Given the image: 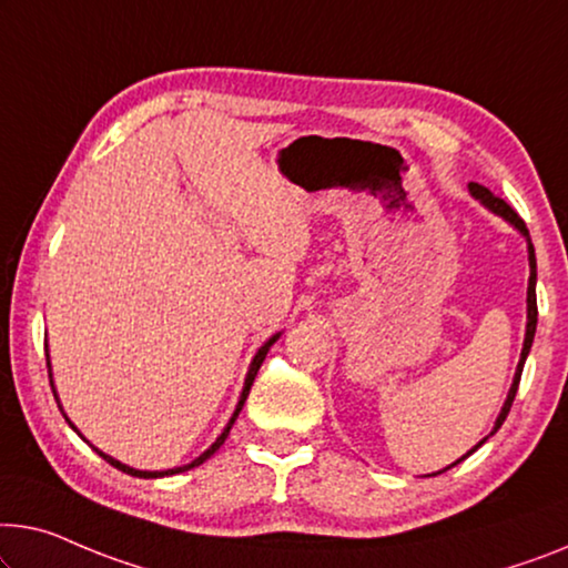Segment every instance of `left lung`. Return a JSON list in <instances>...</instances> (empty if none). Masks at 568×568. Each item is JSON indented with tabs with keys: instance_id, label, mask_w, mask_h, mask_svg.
<instances>
[{
	"instance_id": "8db88e82",
	"label": "left lung",
	"mask_w": 568,
	"mask_h": 568,
	"mask_svg": "<svg viewBox=\"0 0 568 568\" xmlns=\"http://www.w3.org/2000/svg\"><path fill=\"white\" fill-rule=\"evenodd\" d=\"M469 193L474 199H477L479 203H485V206L493 211V214H497V216H503L507 224H513L515 230H518L523 236H526V242H528V262H530V277H528V324H526V342H523V352H520V362H518V369H515V377H513V385H510V393H507V400H505V405H503V410H500V416H497V420H495V428H493V434H497V428L503 426L505 423V418H507V413H510V408H513V400H515V393H518V385H520V375H523V365H526V357H528V352H530V346H532V336H536V324H538V306H536V250H532V242H530V234H528V226H526V222H523V219L515 214V209L513 206H507V203L503 201V199H497L493 191L489 189H485V185H479V183H469ZM489 434V436H493ZM487 436V438H489ZM487 438H481V442L471 448V452H467L462 456V459H456L454 464H448L446 469H452V467H456V464L459 462H464L467 459L469 454H474L477 452V448L487 442ZM446 469H442V471H446ZM442 471H434V474H442Z\"/></svg>"
}]
</instances>
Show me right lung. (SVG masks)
Masks as SVG:
<instances>
[{
    "label": "right lung",
    "instance_id": "obj_1",
    "mask_svg": "<svg viewBox=\"0 0 568 568\" xmlns=\"http://www.w3.org/2000/svg\"><path fill=\"white\" fill-rule=\"evenodd\" d=\"M277 338H281V334H275V336H270L265 344L260 346L257 349V354H255V359H252V365H250V369H247V377H244V387H242V395H240V403H236V408H234V413H232V418H230V423H226V428L222 430V436L216 438L214 444H211L206 452H203L199 459H193L191 464H185V467H175V469H163V471H142V469H132V467H126V464H122V462H116L114 456H109V454H104V452H99L97 446H91L87 438H83L81 434H79V428L73 426L71 420H68V426H71L75 434H79L83 442H87L91 448H94V452L101 456V459L104 462H109L112 464V467H116L120 471H124V474H132V477H140V479H158V477H171V474H178V471H189V469H193V467H199V464H203L209 459V456H214L216 452H219V446H222L224 442H226V436H230V430H232V426H234V420H236V416H240V410H242V405H244V400H247V395H250V387H252V383H255V377H257V369H260V365H262V359H265V354L270 352V346H273ZM48 357V354H45ZM48 372H50V359H48ZM50 387H53V395H55V400H58V393H55V385H53V375H50Z\"/></svg>",
    "mask_w": 568,
    "mask_h": 568
}]
</instances>
